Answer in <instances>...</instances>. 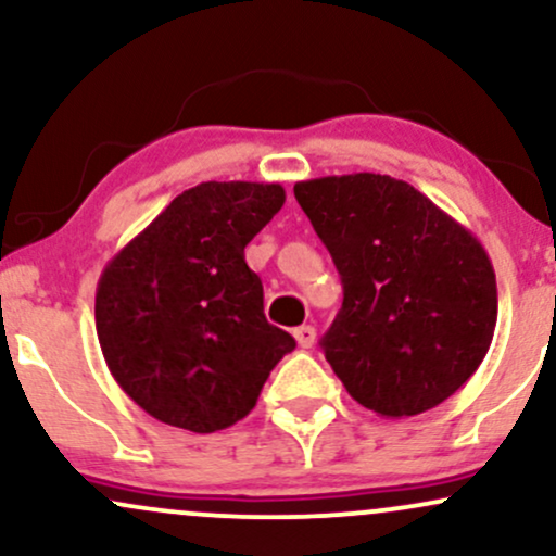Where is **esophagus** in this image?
Returning a JSON list of instances; mask_svg holds the SVG:
<instances>
[{
  "label": "esophagus",
  "instance_id": "1",
  "mask_svg": "<svg viewBox=\"0 0 556 556\" xmlns=\"http://www.w3.org/2000/svg\"><path fill=\"white\" fill-rule=\"evenodd\" d=\"M292 334H295L300 348H311V344L316 342V329L314 327H298L295 331H292Z\"/></svg>",
  "mask_w": 556,
  "mask_h": 556
}]
</instances>
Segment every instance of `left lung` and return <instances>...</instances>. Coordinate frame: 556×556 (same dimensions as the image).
<instances>
[{
  "label": "left lung",
  "mask_w": 556,
  "mask_h": 556,
  "mask_svg": "<svg viewBox=\"0 0 556 556\" xmlns=\"http://www.w3.org/2000/svg\"><path fill=\"white\" fill-rule=\"evenodd\" d=\"M295 198L342 277L321 350L350 397L387 418L452 397L496 327L494 266L478 238L389 175L318 177Z\"/></svg>",
  "instance_id": "1"
}]
</instances>
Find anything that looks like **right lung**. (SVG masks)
Instances as JSON below:
<instances>
[{"mask_svg": "<svg viewBox=\"0 0 556 556\" xmlns=\"http://www.w3.org/2000/svg\"><path fill=\"white\" fill-rule=\"evenodd\" d=\"M277 182L185 190L101 271L96 334L123 392L193 433L238 424L295 340L264 316L245 245L282 208Z\"/></svg>", "mask_w": 556, "mask_h": 556, "instance_id": "add662e5", "label": "right lung"}]
</instances>
